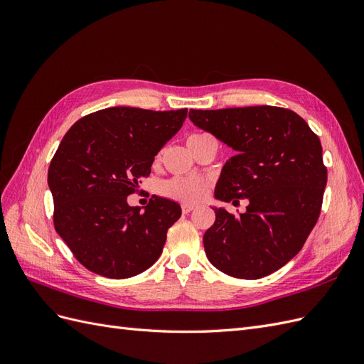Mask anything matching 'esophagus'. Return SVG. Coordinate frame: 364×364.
I'll list each match as a JSON object with an SVG mask.
<instances>
[{"label":"esophagus","mask_w":364,"mask_h":364,"mask_svg":"<svg viewBox=\"0 0 364 364\" xmlns=\"http://www.w3.org/2000/svg\"><path fill=\"white\" fill-rule=\"evenodd\" d=\"M194 209H196L194 205H190V203H183L182 205V213L183 214H190L191 211H194Z\"/></svg>","instance_id":"1"}]
</instances>
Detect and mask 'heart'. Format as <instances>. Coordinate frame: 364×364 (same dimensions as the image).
Returning a JSON list of instances; mask_svg holds the SVG:
<instances>
[{
  "mask_svg": "<svg viewBox=\"0 0 364 364\" xmlns=\"http://www.w3.org/2000/svg\"><path fill=\"white\" fill-rule=\"evenodd\" d=\"M191 136H200V135H191ZM162 194L171 197V199L196 203L202 200L206 191L208 185L203 181L197 179H185V178H174L167 182H164L161 186Z\"/></svg>",
  "mask_w": 364,
  "mask_h": 364,
  "instance_id": "1",
  "label": "heart"
}]
</instances>
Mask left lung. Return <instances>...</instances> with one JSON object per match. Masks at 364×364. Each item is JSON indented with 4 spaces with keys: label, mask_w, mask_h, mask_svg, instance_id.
<instances>
[{
    "label": "left lung",
    "mask_w": 364,
    "mask_h": 364,
    "mask_svg": "<svg viewBox=\"0 0 364 364\" xmlns=\"http://www.w3.org/2000/svg\"><path fill=\"white\" fill-rule=\"evenodd\" d=\"M188 117L235 151L220 173L215 199L249 200L240 217L213 206L206 257L229 277H267L297 255L321 214L328 178L321 139L304 118L277 106L191 109Z\"/></svg>",
    "instance_id": "1"
}]
</instances>
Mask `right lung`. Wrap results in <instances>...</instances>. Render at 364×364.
<instances>
[{
  "instance_id": "right-lung-1",
  "label": "right lung",
  "mask_w": 364,
  "mask_h": 364,
  "mask_svg": "<svg viewBox=\"0 0 364 364\" xmlns=\"http://www.w3.org/2000/svg\"><path fill=\"white\" fill-rule=\"evenodd\" d=\"M186 112L107 107L77 121L60 141L48 168L54 226L86 269L124 279L159 258L181 205L153 196L141 211L127 196L150 174Z\"/></svg>"
}]
</instances>
